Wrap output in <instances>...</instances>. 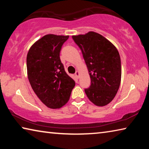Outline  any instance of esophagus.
Instances as JSON below:
<instances>
[{
    "instance_id": "1",
    "label": "esophagus",
    "mask_w": 149,
    "mask_h": 149,
    "mask_svg": "<svg viewBox=\"0 0 149 149\" xmlns=\"http://www.w3.org/2000/svg\"><path fill=\"white\" fill-rule=\"evenodd\" d=\"M75 77H76L77 78V79H79V75H80L79 72V71H77L76 72H75Z\"/></svg>"
}]
</instances>
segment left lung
<instances>
[{
  "label": "left lung",
  "mask_w": 149,
  "mask_h": 149,
  "mask_svg": "<svg viewBox=\"0 0 149 149\" xmlns=\"http://www.w3.org/2000/svg\"><path fill=\"white\" fill-rule=\"evenodd\" d=\"M81 50L91 84L85 89L88 99L97 107L112 101L119 89L122 68L120 54L114 45L99 33L89 31L73 35Z\"/></svg>",
  "instance_id": "obj_1"
}]
</instances>
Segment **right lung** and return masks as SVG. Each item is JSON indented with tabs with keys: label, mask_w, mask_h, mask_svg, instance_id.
<instances>
[{
	"label": "right lung",
	"mask_w": 149,
	"mask_h": 149,
	"mask_svg": "<svg viewBox=\"0 0 149 149\" xmlns=\"http://www.w3.org/2000/svg\"><path fill=\"white\" fill-rule=\"evenodd\" d=\"M69 35L48 34L30 47L27 73L30 85L43 104L52 109L68 102L75 83L65 72L60 52Z\"/></svg>",
	"instance_id": "right-lung-1"
}]
</instances>
